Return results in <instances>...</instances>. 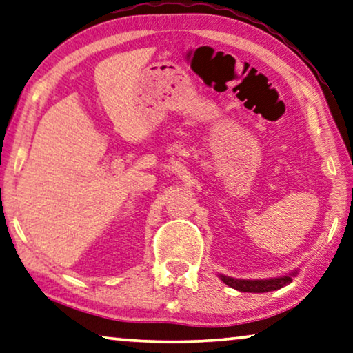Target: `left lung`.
<instances>
[{
	"label": "left lung",
	"instance_id": "8db88e82",
	"mask_svg": "<svg viewBox=\"0 0 353 353\" xmlns=\"http://www.w3.org/2000/svg\"><path fill=\"white\" fill-rule=\"evenodd\" d=\"M294 274H296V271H293L292 274L272 277V279H263V281H245V279H233L223 274H220V279H222L228 287L234 288V290L247 292V293H265V292L279 290V288L288 285V283L292 282V277Z\"/></svg>",
	"mask_w": 353,
	"mask_h": 353
}]
</instances>
